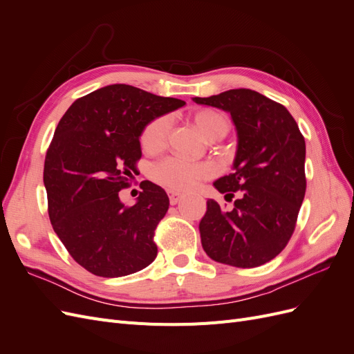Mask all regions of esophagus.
Wrapping results in <instances>:
<instances>
[{"label": "esophagus", "mask_w": 354, "mask_h": 354, "mask_svg": "<svg viewBox=\"0 0 354 354\" xmlns=\"http://www.w3.org/2000/svg\"><path fill=\"white\" fill-rule=\"evenodd\" d=\"M168 198H169V202L171 205H176V203L183 198V194H180V192H176V190H168Z\"/></svg>", "instance_id": "obj_1"}]
</instances>
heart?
<instances>
[{
  "label": "heart",
  "mask_w": 354,
  "mask_h": 354,
  "mask_svg": "<svg viewBox=\"0 0 354 354\" xmlns=\"http://www.w3.org/2000/svg\"><path fill=\"white\" fill-rule=\"evenodd\" d=\"M201 134L211 140L214 137H223L227 131V121L221 113L214 111H198L192 116ZM171 130L169 116H159L149 122L140 137L143 151L153 153L167 146ZM214 174V168L208 162H192V160L167 156L158 160L151 168V177L156 183L171 190H186L194 187L198 181Z\"/></svg>",
  "instance_id": "heart-1"
}]
</instances>
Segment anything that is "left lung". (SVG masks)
Segmentation results:
<instances>
[{
  "label": "left lung",
  "mask_w": 354,
  "mask_h": 354,
  "mask_svg": "<svg viewBox=\"0 0 354 354\" xmlns=\"http://www.w3.org/2000/svg\"><path fill=\"white\" fill-rule=\"evenodd\" d=\"M232 115L238 131L233 173L214 181L232 211L208 199L199 223L209 259L242 269L273 260L291 239L306 195V142L283 104L250 88L194 97Z\"/></svg>",
  "instance_id": "obj_1"
}]
</instances>
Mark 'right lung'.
I'll list each match as a JSON object with an SVG mask.
<instances>
[{"mask_svg":"<svg viewBox=\"0 0 354 354\" xmlns=\"http://www.w3.org/2000/svg\"><path fill=\"white\" fill-rule=\"evenodd\" d=\"M185 104L113 84L75 100L62 116L44 162L48 217L85 270L120 277L156 259L155 229L169 207L165 190L142 181L133 207L121 202L120 190L137 174L145 127Z\"/></svg>","mask_w":354,"mask_h":354,"instance_id":"obj_1","label":"right lung"}]
</instances>
